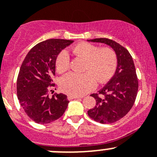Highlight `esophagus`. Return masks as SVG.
<instances>
[{"instance_id":"1","label":"esophagus","mask_w":157,"mask_h":157,"mask_svg":"<svg viewBox=\"0 0 157 157\" xmlns=\"http://www.w3.org/2000/svg\"><path fill=\"white\" fill-rule=\"evenodd\" d=\"M80 98V97L75 96V95H68L67 99H68V100H72V99H77V98Z\"/></svg>"}]
</instances>
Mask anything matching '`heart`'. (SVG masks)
Wrapping results in <instances>:
<instances>
[{"instance_id":"b5f03b06","label":"heart","mask_w":157,"mask_h":157,"mask_svg":"<svg viewBox=\"0 0 157 157\" xmlns=\"http://www.w3.org/2000/svg\"><path fill=\"white\" fill-rule=\"evenodd\" d=\"M76 56L85 59L83 74L70 73L59 81L60 89L65 93L75 96L83 95L93 90L96 80L99 83L108 81L113 77L118 65L115 51L111 48L99 46L90 42H80L73 48ZM70 65V59L66 50L61 51L56 59V68L59 73L67 71Z\"/></svg>"}]
</instances>
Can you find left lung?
Returning <instances> with one entry per match:
<instances>
[{
    "instance_id": "left-lung-1",
    "label": "left lung",
    "mask_w": 157,
    "mask_h": 157,
    "mask_svg": "<svg viewBox=\"0 0 157 157\" xmlns=\"http://www.w3.org/2000/svg\"><path fill=\"white\" fill-rule=\"evenodd\" d=\"M87 41L106 44L116 53L118 65L115 75L98 93L90 95L96 100V105L87 112L89 117L98 122L114 123L129 112L137 96L139 82L132 57L125 47L112 39Z\"/></svg>"
}]
</instances>
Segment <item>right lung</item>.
<instances>
[{
	"mask_svg": "<svg viewBox=\"0 0 157 157\" xmlns=\"http://www.w3.org/2000/svg\"><path fill=\"white\" fill-rule=\"evenodd\" d=\"M73 40L52 39L43 41L32 48L25 58L17 80V95L26 115L39 124H48L60 118L69 101L67 95L48 92L54 87L56 59L58 54Z\"/></svg>",
	"mask_w": 157,
	"mask_h": 157,
	"instance_id": "add662e5",
	"label": "right lung"
}]
</instances>
